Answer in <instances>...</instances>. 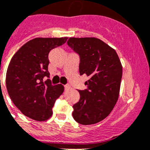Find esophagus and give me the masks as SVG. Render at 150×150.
Segmentation results:
<instances>
[{"label": "esophagus", "instance_id": "34e87169", "mask_svg": "<svg viewBox=\"0 0 150 150\" xmlns=\"http://www.w3.org/2000/svg\"><path fill=\"white\" fill-rule=\"evenodd\" d=\"M64 88H65V89H70V86L69 85H65Z\"/></svg>", "mask_w": 150, "mask_h": 150}]
</instances>
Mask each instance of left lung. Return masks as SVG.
I'll return each mask as SVG.
<instances>
[{"label": "left lung", "instance_id": "8db88e82", "mask_svg": "<svg viewBox=\"0 0 150 150\" xmlns=\"http://www.w3.org/2000/svg\"><path fill=\"white\" fill-rule=\"evenodd\" d=\"M67 44L80 55V74L89 77L87 89L79 90L73 117L81 125H94L108 117L118 99L122 65L115 50L99 38L71 37Z\"/></svg>", "mask_w": 150, "mask_h": 150}]
</instances>
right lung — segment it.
Listing matches in <instances>:
<instances>
[{"label":"right lung","instance_id":"right-lung-1","mask_svg":"<svg viewBox=\"0 0 150 150\" xmlns=\"http://www.w3.org/2000/svg\"><path fill=\"white\" fill-rule=\"evenodd\" d=\"M67 37L35 38L20 47L11 58L6 86L11 100L25 116L37 121L52 117L56 98L64 93L61 84L52 85L48 70L50 51L67 42Z\"/></svg>","mask_w":150,"mask_h":150}]
</instances>
